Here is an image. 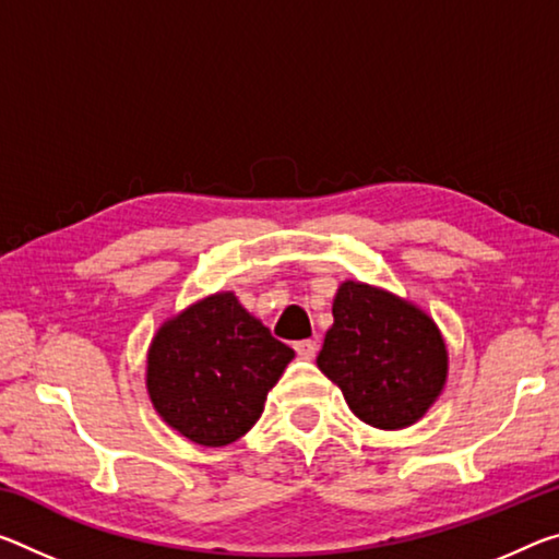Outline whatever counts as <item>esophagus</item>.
I'll return each mask as SVG.
<instances>
[{"label":"esophagus","instance_id":"obj_1","mask_svg":"<svg viewBox=\"0 0 559 559\" xmlns=\"http://www.w3.org/2000/svg\"><path fill=\"white\" fill-rule=\"evenodd\" d=\"M294 348H296V353H298L300 358L311 360V358L316 356V353H318V343H316V341H298V343L294 345Z\"/></svg>","mask_w":559,"mask_h":559}]
</instances>
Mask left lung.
<instances>
[{
  "label": "left lung",
  "instance_id": "left-lung-1",
  "mask_svg": "<svg viewBox=\"0 0 559 559\" xmlns=\"http://www.w3.org/2000/svg\"><path fill=\"white\" fill-rule=\"evenodd\" d=\"M316 362L350 411L380 430L420 420L448 376L436 323L407 300L356 281L338 288Z\"/></svg>",
  "mask_w": 559,
  "mask_h": 559
}]
</instances>
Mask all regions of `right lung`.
Instances as JSON below:
<instances>
[{
	"label": "right lung",
	"instance_id": "obj_1",
	"mask_svg": "<svg viewBox=\"0 0 559 559\" xmlns=\"http://www.w3.org/2000/svg\"><path fill=\"white\" fill-rule=\"evenodd\" d=\"M294 358L234 294H216L164 323L148 350L156 413L183 438L228 445L261 418L265 395Z\"/></svg>",
	"mask_w": 559,
	"mask_h": 559
}]
</instances>
